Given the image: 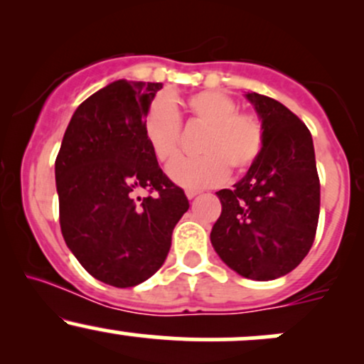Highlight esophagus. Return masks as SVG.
Masks as SVG:
<instances>
[{
	"mask_svg": "<svg viewBox=\"0 0 364 364\" xmlns=\"http://www.w3.org/2000/svg\"><path fill=\"white\" fill-rule=\"evenodd\" d=\"M185 193H186V196H188V198H190V200H191V198H195V196H196V195H198V193H200V191H196V190H186V191H185Z\"/></svg>",
	"mask_w": 364,
	"mask_h": 364,
	"instance_id": "34e87169",
	"label": "esophagus"
}]
</instances>
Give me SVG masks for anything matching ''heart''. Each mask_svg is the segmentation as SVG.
Segmentation results:
<instances>
[{"label": "heart", "mask_w": 364, "mask_h": 364, "mask_svg": "<svg viewBox=\"0 0 364 364\" xmlns=\"http://www.w3.org/2000/svg\"><path fill=\"white\" fill-rule=\"evenodd\" d=\"M193 121L205 124L198 157H178L168 166V176L188 190H202L225 181L231 168L243 173L257 161L263 147V128L255 116L236 112V102L219 90H202L185 102ZM181 119L168 97L150 104L144 133L154 156L169 161L178 152Z\"/></svg>", "instance_id": "heart-1"}]
</instances>
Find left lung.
Returning a JSON list of instances; mask_svg holds the SVG:
<instances>
[{
	"label": "left lung",
	"instance_id": "left-lung-1",
	"mask_svg": "<svg viewBox=\"0 0 364 364\" xmlns=\"http://www.w3.org/2000/svg\"><path fill=\"white\" fill-rule=\"evenodd\" d=\"M263 128V147L231 190L210 241L229 269L253 281L289 274L310 252L320 214V181L310 129L275 99L246 92Z\"/></svg>",
	"mask_w": 364,
	"mask_h": 364
}]
</instances>
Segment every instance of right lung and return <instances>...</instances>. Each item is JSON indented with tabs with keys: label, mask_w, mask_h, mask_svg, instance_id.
<instances>
[{
	"label": "right lung",
	"mask_w": 364,
	"mask_h": 364,
	"mask_svg": "<svg viewBox=\"0 0 364 364\" xmlns=\"http://www.w3.org/2000/svg\"><path fill=\"white\" fill-rule=\"evenodd\" d=\"M162 83L116 80L73 112L54 164L65 243L92 277L139 286L164 263L185 191L159 168L144 133ZM140 189L156 195L140 199Z\"/></svg>",
	"instance_id": "right-lung-1"
}]
</instances>
